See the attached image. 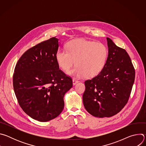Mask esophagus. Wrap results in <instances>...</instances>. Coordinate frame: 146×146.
Returning a JSON list of instances; mask_svg holds the SVG:
<instances>
[{"label":"esophagus","instance_id":"1","mask_svg":"<svg viewBox=\"0 0 146 146\" xmlns=\"http://www.w3.org/2000/svg\"><path fill=\"white\" fill-rule=\"evenodd\" d=\"M79 81H78V80H77V79H75V78H73V84L74 86V85H76L77 83H78Z\"/></svg>","mask_w":146,"mask_h":146}]
</instances>
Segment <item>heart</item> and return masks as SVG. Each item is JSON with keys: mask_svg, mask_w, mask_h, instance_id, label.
<instances>
[{"mask_svg": "<svg viewBox=\"0 0 146 146\" xmlns=\"http://www.w3.org/2000/svg\"><path fill=\"white\" fill-rule=\"evenodd\" d=\"M67 50L57 52L56 59L59 66L71 76L92 78L98 75L105 67L108 56L106 47L102 43L84 39L70 41Z\"/></svg>", "mask_w": 146, "mask_h": 146, "instance_id": "1", "label": "heart"}]
</instances>
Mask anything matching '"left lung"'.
Masks as SVG:
<instances>
[{
    "mask_svg": "<svg viewBox=\"0 0 146 146\" xmlns=\"http://www.w3.org/2000/svg\"><path fill=\"white\" fill-rule=\"evenodd\" d=\"M108 56L102 72L85 81L82 96L86 110L92 115L110 117L127 103L133 85L135 70L131 59L123 48L107 37Z\"/></svg>",
    "mask_w": 146,
    "mask_h": 146,
    "instance_id": "obj_1",
    "label": "left lung"
}]
</instances>
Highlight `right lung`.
<instances>
[{
    "label": "right lung",
    "mask_w": 146,
    "mask_h": 146,
    "mask_svg": "<svg viewBox=\"0 0 146 146\" xmlns=\"http://www.w3.org/2000/svg\"><path fill=\"white\" fill-rule=\"evenodd\" d=\"M58 40L52 37L28 50L17 62L13 74L19 106L40 122L50 121L61 113L64 95L73 86L72 78L59 69Z\"/></svg>",
    "instance_id": "right-lung-1"
}]
</instances>
